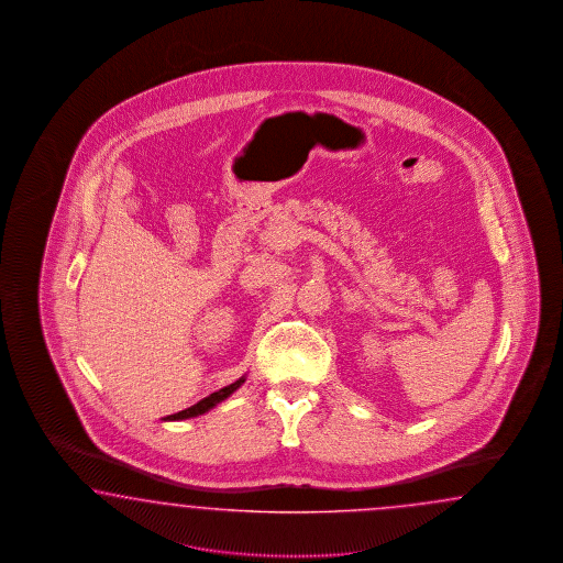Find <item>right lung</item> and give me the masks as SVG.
Returning a JSON list of instances; mask_svg holds the SVG:
<instances>
[{"label": "right lung", "mask_w": 563, "mask_h": 563, "mask_svg": "<svg viewBox=\"0 0 563 563\" xmlns=\"http://www.w3.org/2000/svg\"><path fill=\"white\" fill-rule=\"evenodd\" d=\"M243 382H245V377H239L238 382H233V384L224 386V388H221L219 393H212L210 396H206V398H202L200 402H196L194 407H189V409L186 410H179V412H175V415H169V417H167V421H179V419H189V417H198V415H202L206 410L217 407V405L222 402L224 398H229L231 394L238 390L239 386H241Z\"/></svg>", "instance_id": "obj_1"}]
</instances>
